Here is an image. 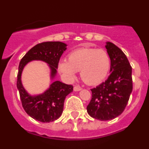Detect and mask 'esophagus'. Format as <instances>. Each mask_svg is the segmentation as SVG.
Listing matches in <instances>:
<instances>
[{
	"instance_id": "34e87169",
	"label": "esophagus",
	"mask_w": 149,
	"mask_h": 149,
	"mask_svg": "<svg viewBox=\"0 0 149 149\" xmlns=\"http://www.w3.org/2000/svg\"><path fill=\"white\" fill-rule=\"evenodd\" d=\"M82 90V88L80 86H74V91H79Z\"/></svg>"
}]
</instances>
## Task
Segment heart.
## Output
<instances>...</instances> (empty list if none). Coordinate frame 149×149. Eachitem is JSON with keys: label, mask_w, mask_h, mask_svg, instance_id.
Wrapping results in <instances>:
<instances>
[{"label": "heart", "mask_w": 149, "mask_h": 149, "mask_svg": "<svg viewBox=\"0 0 149 149\" xmlns=\"http://www.w3.org/2000/svg\"><path fill=\"white\" fill-rule=\"evenodd\" d=\"M111 68V58L107 51L93 48H78L72 51L69 59L58 63V70L68 79H73L80 71L82 80L89 85H97L104 80Z\"/></svg>", "instance_id": "obj_1"}]
</instances>
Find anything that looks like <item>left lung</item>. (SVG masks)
I'll list each match as a JSON object with an SVG mask.
<instances>
[{
	"instance_id": "left-lung-1",
	"label": "left lung",
	"mask_w": 149,
	"mask_h": 149,
	"mask_svg": "<svg viewBox=\"0 0 149 149\" xmlns=\"http://www.w3.org/2000/svg\"><path fill=\"white\" fill-rule=\"evenodd\" d=\"M105 47L111 58V74L105 82L91 89L92 98L87 107L88 114L101 121L120 115L132 91V67L125 54L111 42H107Z\"/></svg>"
}]
</instances>
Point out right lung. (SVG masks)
<instances>
[{
	"label": "right lung",
	"mask_w": 149,
	"mask_h": 149,
	"mask_svg": "<svg viewBox=\"0 0 149 149\" xmlns=\"http://www.w3.org/2000/svg\"><path fill=\"white\" fill-rule=\"evenodd\" d=\"M66 50L67 44L59 41L41 42L35 45L25 54L19 65L17 86L22 107L28 115L41 123H51L61 117L64 100L66 96L73 91V86L58 80L54 81L43 93L31 95L22 83L23 69L29 61H42L49 66L51 78L54 79L57 73L58 61Z\"/></svg>",
	"instance_id": "add662e5"
}]
</instances>
